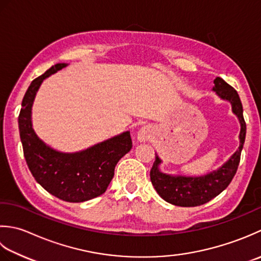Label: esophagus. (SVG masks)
<instances>
[{"instance_id":"obj_1","label":"esophagus","mask_w":261,"mask_h":261,"mask_svg":"<svg viewBox=\"0 0 261 261\" xmlns=\"http://www.w3.org/2000/svg\"><path fill=\"white\" fill-rule=\"evenodd\" d=\"M151 135H152V132H151L150 127L144 126V127H142V128L138 129L137 134H136V138L138 142H145L151 137Z\"/></svg>"}]
</instances>
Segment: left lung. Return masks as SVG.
<instances>
[{
  "label": "left lung",
  "instance_id": "1",
  "mask_svg": "<svg viewBox=\"0 0 261 261\" xmlns=\"http://www.w3.org/2000/svg\"><path fill=\"white\" fill-rule=\"evenodd\" d=\"M214 84L213 91H215L221 99L230 101L233 114L237 115L239 121H240L241 130L239 135L240 146L221 168L205 175H200V177H185V175L163 173L159 169L162 161L156 155L150 172L152 185L155 188L156 193L164 200L175 206H199L216 197L230 185L237 173L239 163H240L241 151L247 132L241 100L234 88L227 84L223 79L216 77L214 80Z\"/></svg>",
  "mask_w": 261,
  "mask_h": 261
}]
</instances>
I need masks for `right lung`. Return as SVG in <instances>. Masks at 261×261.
I'll list each match as a JSON object with an SVG mask.
<instances>
[{"label":"right lung","instance_id":"right-lung-1","mask_svg":"<svg viewBox=\"0 0 261 261\" xmlns=\"http://www.w3.org/2000/svg\"><path fill=\"white\" fill-rule=\"evenodd\" d=\"M66 65L56 64L31 82L22 99L18 123L23 155L36 181L57 198L81 203L107 190L116 164L130 151L133 143L129 132H125L84 151L62 153L46 145L36 135L31 123L36 93L46 77Z\"/></svg>","mask_w":261,"mask_h":261}]
</instances>
